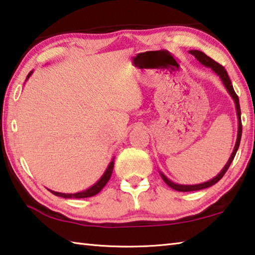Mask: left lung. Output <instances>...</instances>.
Masks as SVG:
<instances>
[{
	"label": "left lung",
	"instance_id": "obj_1",
	"mask_svg": "<svg viewBox=\"0 0 255 255\" xmlns=\"http://www.w3.org/2000/svg\"><path fill=\"white\" fill-rule=\"evenodd\" d=\"M189 53H191L196 59H197L200 64L208 67V68H211L214 73H215L218 77L221 78V80L224 84L225 88L227 89V92L231 95V97L233 98V101L235 103V110H236V114H238V121H239V130H238V137H236V142H235V146H234V150L233 152H232L231 157L229 159V161L226 162V164L224 166V168L222 169L221 172L218 173L216 177H214L213 179L208 180V181H205L203 184H198V185H179V184H176V182L171 181L170 179H168V178L163 175L162 172H160V176L163 179V181L166 182V184L170 187V188L175 189L177 191H196V190H202L205 188H208V187H211L213 185H215L216 182L220 181L223 176L225 175V172L227 171V169L230 168L232 161H233V159L235 157L236 152H238V149L240 146V142H241V136H242V122H241V107H240V102H239V96L236 95V93L234 92V88H233V85L231 83V79L229 77V75H227V71L225 70V68L223 66H221L220 64H217L215 60H213L212 58H209L207 55H205L204 52L199 51V50H189Z\"/></svg>",
	"mask_w": 255,
	"mask_h": 255
}]
</instances>
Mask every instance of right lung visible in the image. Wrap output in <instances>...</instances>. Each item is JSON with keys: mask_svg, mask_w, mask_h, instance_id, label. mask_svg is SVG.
Listing matches in <instances>:
<instances>
[{"mask_svg": "<svg viewBox=\"0 0 255 255\" xmlns=\"http://www.w3.org/2000/svg\"><path fill=\"white\" fill-rule=\"evenodd\" d=\"M33 71H30L26 76V79L28 80L31 75H32ZM113 168H114V158L112 159V161L110 162L109 166H107L105 172L103 173V176L98 179L95 184H94L92 187H89L86 190L79 191V193H75V194H64V193H58V191H53L49 189L51 194L55 196H59V197L62 198H87V197H92V196H95L96 194L100 193V191L104 188V186L107 184V181L110 180V178L112 176V172H113Z\"/></svg>", "mask_w": 255, "mask_h": 255, "instance_id": "obj_1", "label": "right lung"}]
</instances>
